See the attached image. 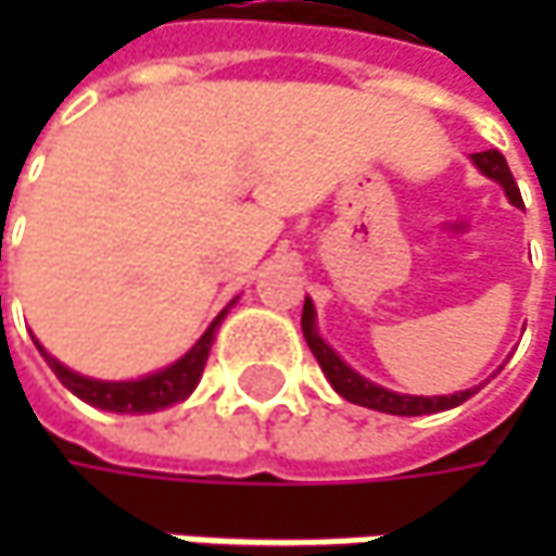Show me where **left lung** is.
Wrapping results in <instances>:
<instances>
[{"mask_svg":"<svg viewBox=\"0 0 556 556\" xmlns=\"http://www.w3.org/2000/svg\"><path fill=\"white\" fill-rule=\"evenodd\" d=\"M473 166L480 169L485 179L498 182L507 194V201L514 206H523V198H520V188L510 176V166L504 161L502 151H480V154H470ZM303 337L309 343L312 355L318 358L325 377L331 380V387L337 393L343 395L346 402L353 405H362V408H371V412H383V415H399V417H417V415H437V412H448V408H458L460 402H467L477 390H460V393L452 395H405L393 393L380 383H374L368 377H362L358 371H353L340 355L333 353L331 346L321 340L318 333V321H315V303L306 296L303 303Z\"/></svg>","mask_w":556,"mask_h":556,"instance_id":"left-lung-1","label":"left lung"}]
</instances>
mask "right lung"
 <instances>
[{
    "label": "right lung",
    "instance_id": "1",
    "mask_svg": "<svg viewBox=\"0 0 556 556\" xmlns=\"http://www.w3.org/2000/svg\"><path fill=\"white\" fill-rule=\"evenodd\" d=\"M238 300V296H235ZM235 300L225 306L213 321L210 328L201 333V340L182 355L176 358L173 365H166L161 371L144 374V377H136V380H98V377H86V374L71 371L67 365H61L54 355L46 353V346L33 337L39 355L49 362V368L54 371V377L83 402L96 405L101 412H117V415H151V412H161V408H169L176 402H185L188 395L194 393V387L201 383L203 365L210 358V346L216 340V331L223 325V318L228 315V309L235 306Z\"/></svg>",
    "mask_w": 556,
    "mask_h": 556
}]
</instances>
